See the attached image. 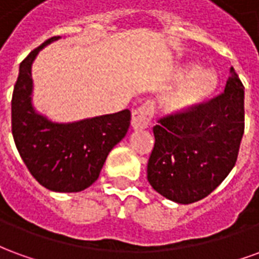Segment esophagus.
<instances>
[{"mask_svg":"<svg viewBox=\"0 0 259 259\" xmlns=\"http://www.w3.org/2000/svg\"><path fill=\"white\" fill-rule=\"evenodd\" d=\"M152 108L150 104H144L132 112V127L133 129H146L151 124Z\"/></svg>","mask_w":259,"mask_h":259,"instance_id":"esophagus-1","label":"esophagus"}]
</instances>
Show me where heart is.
I'll use <instances>...</instances> for the list:
<instances>
[{"instance_id": "heart-1", "label": "heart", "mask_w": 259, "mask_h": 259, "mask_svg": "<svg viewBox=\"0 0 259 259\" xmlns=\"http://www.w3.org/2000/svg\"><path fill=\"white\" fill-rule=\"evenodd\" d=\"M187 79L178 90L163 101V108L169 113H185L209 100L218 90L219 79L211 70H200L198 65H189L185 69Z\"/></svg>"}]
</instances>
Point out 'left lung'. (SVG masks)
Masks as SVG:
<instances>
[{
	"label": "left lung",
	"mask_w": 259,
	"mask_h": 259,
	"mask_svg": "<svg viewBox=\"0 0 259 259\" xmlns=\"http://www.w3.org/2000/svg\"><path fill=\"white\" fill-rule=\"evenodd\" d=\"M147 179L159 194L191 204L211 194L237 161L244 135V85L230 68L225 91L154 126Z\"/></svg>",
	"instance_id": "8db88e82"
}]
</instances>
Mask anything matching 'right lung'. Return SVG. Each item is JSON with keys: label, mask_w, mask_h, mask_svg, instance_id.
I'll list each match as a JSON object with an SVG mask.
<instances>
[{"label": "right lung", "mask_w": 259, "mask_h": 259, "mask_svg": "<svg viewBox=\"0 0 259 259\" xmlns=\"http://www.w3.org/2000/svg\"><path fill=\"white\" fill-rule=\"evenodd\" d=\"M58 38H48L20 64L11 102L12 136L23 162L40 185L58 193H77L98 179L109 151L127 133L130 111L73 123H55L34 111L31 64L42 47Z\"/></svg>", "instance_id": "right-lung-1"}]
</instances>
